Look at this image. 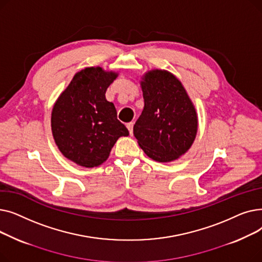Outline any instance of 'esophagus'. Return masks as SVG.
<instances>
[{"label": "esophagus", "mask_w": 262, "mask_h": 262, "mask_svg": "<svg viewBox=\"0 0 262 262\" xmlns=\"http://www.w3.org/2000/svg\"><path fill=\"white\" fill-rule=\"evenodd\" d=\"M133 126H134V123H133V122H129V123L126 124V127H127V129L129 130V134H130V135H133Z\"/></svg>", "instance_id": "34e87169"}]
</instances>
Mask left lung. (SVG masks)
Instances as JSON below:
<instances>
[{
  "mask_svg": "<svg viewBox=\"0 0 262 262\" xmlns=\"http://www.w3.org/2000/svg\"><path fill=\"white\" fill-rule=\"evenodd\" d=\"M144 107L134 125L140 147L159 162L184 155L198 133V115L182 82L166 70H152L141 80Z\"/></svg>",
  "mask_w": 262,
  "mask_h": 262,
  "instance_id": "8db88e82",
  "label": "left lung"
}]
</instances>
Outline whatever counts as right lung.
<instances>
[{
    "mask_svg": "<svg viewBox=\"0 0 262 262\" xmlns=\"http://www.w3.org/2000/svg\"><path fill=\"white\" fill-rule=\"evenodd\" d=\"M117 76L101 67L85 68L54 104L51 126L55 143L64 157L78 166H100L120 137L129 135L117 119L115 105L105 96Z\"/></svg>",
    "mask_w": 262,
    "mask_h": 262,
    "instance_id": "obj_1",
    "label": "right lung"
}]
</instances>
